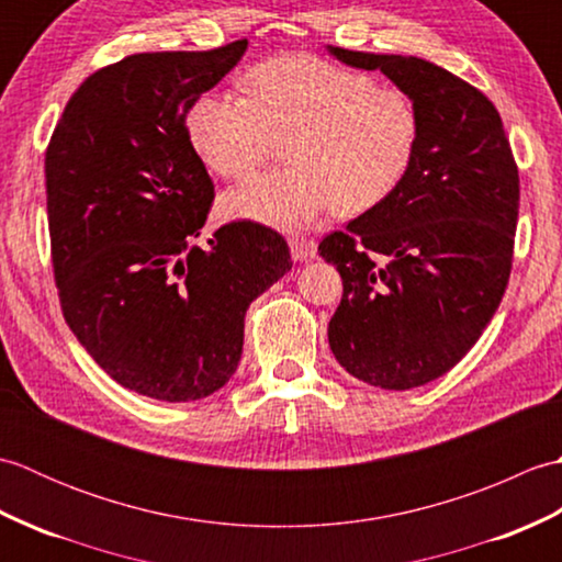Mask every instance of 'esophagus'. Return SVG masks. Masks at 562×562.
<instances>
[{"label": "esophagus", "instance_id": "obj_1", "mask_svg": "<svg viewBox=\"0 0 562 562\" xmlns=\"http://www.w3.org/2000/svg\"><path fill=\"white\" fill-rule=\"evenodd\" d=\"M290 250H292L294 260L304 262V260L316 256V244L308 241V238H304V236H292L290 238Z\"/></svg>", "mask_w": 562, "mask_h": 562}]
</instances>
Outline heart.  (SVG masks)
<instances>
[{
  "label": "heart",
  "instance_id": "obj_1",
  "mask_svg": "<svg viewBox=\"0 0 562 562\" xmlns=\"http://www.w3.org/2000/svg\"><path fill=\"white\" fill-rule=\"evenodd\" d=\"M248 87L250 99L205 93L188 113L200 161L229 181L254 173L284 142L288 169L229 190L226 217L296 232L333 205L342 217L384 205L408 178L423 123L405 91L312 55L268 59Z\"/></svg>",
  "mask_w": 562,
  "mask_h": 562
}]
</instances>
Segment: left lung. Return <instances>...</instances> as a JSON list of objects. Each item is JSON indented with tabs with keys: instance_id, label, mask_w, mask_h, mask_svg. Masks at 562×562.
<instances>
[{
	"instance_id": "1",
	"label": "left lung",
	"mask_w": 562,
	"mask_h": 562,
	"mask_svg": "<svg viewBox=\"0 0 562 562\" xmlns=\"http://www.w3.org/2000/svg\"><path fill=\"white\" fill-rule=\"evenodd\" d=\"M328 53L381 69L420 111V149L403 186L318 244L342 278L328 324L336 360L372 386L415 389L447 374L503 302L519 171L497 109L469 81L420 57Z\"/></svg>"
}]
</instances>
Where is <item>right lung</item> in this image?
<instances>
[{
  "instance_id": "right-lung-1",
  "label": "right lung",
  "mask_w": 562,
  "mask_h": 562,
  "mask_svg": "<svg viewBox=\"0 0 562 562\" xmlns=\"http://www.w3.org/2000/svg\"><path fill=\"white\" fill-rule=\"evenodd\" d=\"M246 47L139 53L93 71L45 151L67 326L105 374L147 398L220 391L241 360L248 304L292 270L288 241L248 220L195 244L214 186L186 117Z\"/></svg>"
}]
</instances>
